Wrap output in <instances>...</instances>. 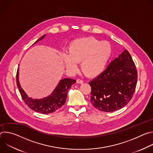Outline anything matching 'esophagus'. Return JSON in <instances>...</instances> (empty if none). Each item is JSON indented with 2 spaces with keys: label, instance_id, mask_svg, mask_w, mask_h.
I'll return each instance as SVG.
<instances>
[{
  "label": "esophagus",
  "instance_id": "1",
  "mask_svg": "<svg viewBox=\"0 0 153 153\" xmlns=\"http://www.w3.org/2000/svg\"><path fill=\"white\" fill-rule=\"evenodd\" d=\"M77 83L82 84V83H83V81L82 80H80V79H77Z\"/></svg>",
  "mask_w": 153,
  "mask_h": 153
}]
</instances>
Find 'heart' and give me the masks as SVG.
I'll list each match as a JSON object with an SVG mask.
<instances>
[{
    "instance_id": "b5f03b06",
    "label": "heart",
    "mask_w": 153,
    "mask_h": 153,
    "mask_svg": "<svg viewBox=\"0 0 153 153\" xmlns=\"http://www.w3.org/2000/svg\"><path fill=\"white\" fill-rule=\"evenodd\" d=\"M68 53L62 56L65 67L70 72L77 69L81 62L83 73L89 77L99 76L104 71L112 54V48L108 42H101L93 37H83L73 40L68 45Z\"/></svg>"
}]
</instances>
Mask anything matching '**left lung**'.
Masks as SVG:
<instances>
[{
    "mask_svg": "<svg viewBox=\"0 0 153 153\" xmlns=\"http://www.w3.org/2000/svg\"><path fill=\"white\" fill-rule=\"evenodd\" d=\"M137 80L136 65L129 52L124 50L102 74L89 82L91 102L102 111L119 110L132 99Z\"/></svg>",
    "mask_w": 153,
    "mask_h": 153,
    "instance_id": "8db88e82",
    "label": "left lung"
}]
</instances>
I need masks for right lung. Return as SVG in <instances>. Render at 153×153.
I'll list each match as a JSON object with an SVG mask.
<instances>
[{
    "label": "right lung",
    "instance_id": "obj_1",
    "mask_svg": "<svg viewBox=\"0 0 153 153\" xmlns=\"http://www.w3.org/2000/svg\"><path fill=\"white\" fill-rule=\"evenodd\" d=\"M45 36L46 34L42 36L34 42V44L44 39ZM19 71L18 67L16 74V82L22 98L32 110L41 114H47L51 113L61 108L66 102L68 92L72 85L76 82V80L73 79L63 78L59 81L51 94L42 99H33L28 97L24 90L22 88L19 80Z\"/></svg>",
    "mask_w": 153,
    "mask_h": 153
}]
</instances>
